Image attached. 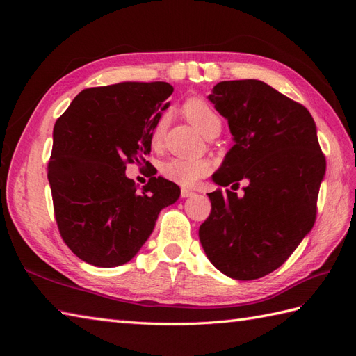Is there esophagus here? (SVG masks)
<instances>
[{
    "label": "esophagus",
    "instance_id": "obj_1",
    "mask_svg": "<svg viewBox=\"0 0 356 356\" xmlns=\"http://www.w3.org/2000/svg\"><path fill=\"white\" fill-rule=\"evenodd\" d=\"M191 196H195V191L187 190V188H182V190H181V197L187 199V197H191Z\"/></svg>",
    "mask_w": 356,
    "mask_h": 356
}]
</instances>
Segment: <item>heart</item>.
I'll return each mask as SVG.
<instances>
[{
  "label": "heart",
  "mask_w": 356,
  "mask_h": 356,
  "mask_svg": "<svg viewBox=\"0 0 356 356\" xmlns=\"http://www.w3.org/2000/svg\"><path fill=\"white\" fill-rule=\"evenodd\" d=\"M184 113L186 117L188 118V122L195 126L203 136H208L211 132L215 131V129H220L221 131V118L207 101H203L200 98L188 99L184 105ZM165 127L166 117H161L153 131V145H157L161 141ZM209 170L211 166L208 161L204 160L170 159L161 166V174L168 179L184 187H191L197 184V181L203 177H207L209 174Z\"/></svg>",
  "instance_id": "1"
}]
</instances>
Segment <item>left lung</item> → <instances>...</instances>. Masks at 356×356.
<instances>
[{"instance_id":"8db88e82","label":"left lung","mask_w":356,"mask_h":356,"mask_svg":"<svg viewBox=\"0 0 356 356\" xmlns=\"http://www.w3.org/2000/svg\"><path fill=\"white\" fill-rule=\"evenodd\" d=\"M208 99L234 141L212 181L248 186L242 197L208 193L212 209L199 239L221 273L252 281L281 267L314 227L325 157L310 113L264 81H221Z\"/></svg>"}]
</instances>
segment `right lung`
I'll return each mask as SVG.
<instances>
[{
    "instance_id": "right-lung-1",
    "label": "right lung",
    "mask_w": 356,
    "mask_h": 356,
    "mask_svg": "<svg viewBox=\"0 0 356 356\" xmlns=\"http://www.w3.org/2000/svg\"><path fill=\"white\" fill-rule=\"evenodd\" d=\"M172 92L165 81L84 89L56 120L47 178L59 233L80 260L96 267L131 261L160 211L178 200L175 182L153 177L139 190L126 177L127 163L152 152Z\"/></svg>"
}]
</instances>
